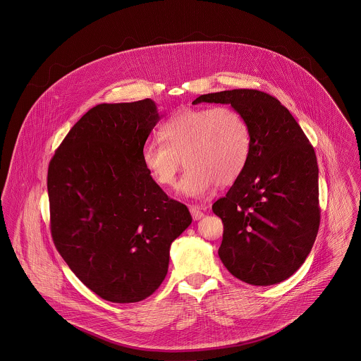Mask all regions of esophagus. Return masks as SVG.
I'll list each match as a JSON object with an SVG mask.
<instances>
[{"instance_id":"34e87169","label":"esophagus","mask_w":361,"mask_h":361,"mask_svg":"<svg viewBox=\"0 0 361 361\" xmlns=\"http://www.w3.org/2000/svg\"><path fill=\"white\" fill-rule=\"evenodd\" d=\"M189 209H190V214H192V218L195 219V221H197V219H200L204 214H203V208L199 206H189Z\"/></svg>"}]
</instances>
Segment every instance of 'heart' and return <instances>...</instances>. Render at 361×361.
Here are the masks:
<instances>
[{"label": "heart", "mask_w": 361, "mask_h": 361, "mask_svg": "<svg viewBox=\"0 0 361 361\" xmlns=\"http://www.w3.org/2000/svg\"><path fill=\"white\" fill-rule=\"evenodd\" d=\"M161 142H149L142 161L155 183L164 189L176 185L183 164L188 166L180 190L203 197L216 183L235 182L247 165L252 132L246 116L229 105L180 108L159 128Z\"/></svg>", "instance_id": "heart-1"}]
</instances>
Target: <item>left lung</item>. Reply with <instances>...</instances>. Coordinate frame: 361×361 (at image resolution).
<instances>
[{
  "instance_id": "left-lung-1",
  "label": "left lung",
  "mask_w": 361,
  "mask_h": 361,
  "mask_svg": "<svg viewBox=\"0 0 361 361\" xmlns=\"http://www.w3.org/2000/svg\"><path fill=\"white\" fill-rule=\"evenodd\" d=\"M231 104L247 119L252 152L225 197L218 255L238 279L268 286L292 276L311 252L319 226L315 152L289 109L268 93L225 90L193 104Z\"/></svg>"
}]
</instances>
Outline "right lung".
Here are the masks:
<instances>
[{
  "label": "right lung",
  "mask_w": 361,
  "mask_h": 361,
  "mask_svg": "<svg viewBox=\"0 0 361 361\" xmlns=\"http://www.w3.org/2000/svg\"><path fill=\"white\" fill-rule=\"evenodd\" d=\"M154 102L99 104L49 164L50 228L58 253L97 296L136 303L159 288L188 207L146 171L142 152L159 121Z\"/></svg>",
  "instance_id": "right-lung-1"
}]
</instances>
